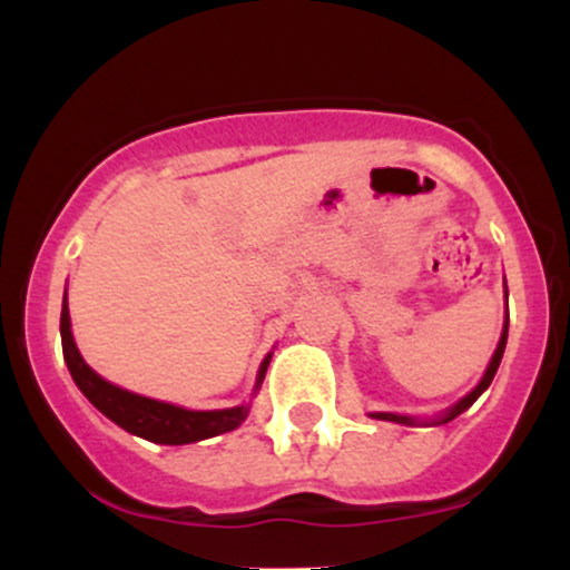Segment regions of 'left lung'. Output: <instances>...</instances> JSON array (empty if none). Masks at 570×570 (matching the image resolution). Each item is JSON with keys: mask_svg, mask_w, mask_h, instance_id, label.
<instances>
[{"mask_svg": "<svg viewBox=\"0 0 570 570\" xmlns=\"http://www.w3.org/2000/svg\"><path fill=\"white\" fill-rule=\"evenodd\" d=\"M507 332H509V316H507V324H503V335H501V340H499V348H495V353H493V358H490V367H488V372H485V377H482L480 381V385H476V389L472 391V394L469 396H463L461 402L455 404L453 410L448 412V415L444 417H440V423H448V421H453V417H458L461 415L463 410H469L472 407V404L476 402V396L482 394V391L488 389L490 383H493V377H495V370H499V364H501V356H503V348H507ZM375 417H381V421H396V423H412V417H404V415H394V412H375Z\"/></svg>", "mask_w": 570, "mask_h": 570, "instance_id": "obj_1", "label": "left lung"}]
</instances>
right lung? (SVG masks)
Returning a JSON list of instances; mask_svg holds the SVG:
<instances>
[{
    "label": "right lung",
    "instance_id": "right-lung-1",
    "mask_svg": "<svg viewBox=\"0 0 570 570\" xmlns=\"http://www.w3.org/2000/svg\"><path fill=\"white\" fill-rule=\"evenodd\" d=\"M69 326H71L69 307H67V297H63L61 343H63V358H67L71 377H75L77 389L90 399V404H94L96 410H101L109 421H115L117 426L130 431V434L144 436V440L158 442V444H189L198 440H208V436L225 434V431L238 429L240 423L246 421L248 415L246 407L193 412V410H181V407H174V404L155 402V399L117 389V385L107 383L104 377H98L96 372L82 362ZM267 364H271V356H267L263 367H259L257 385L263 383Z\"/></svg>",
    "mask_w": 570,
    "mask_h": 570
}]
</instances>
